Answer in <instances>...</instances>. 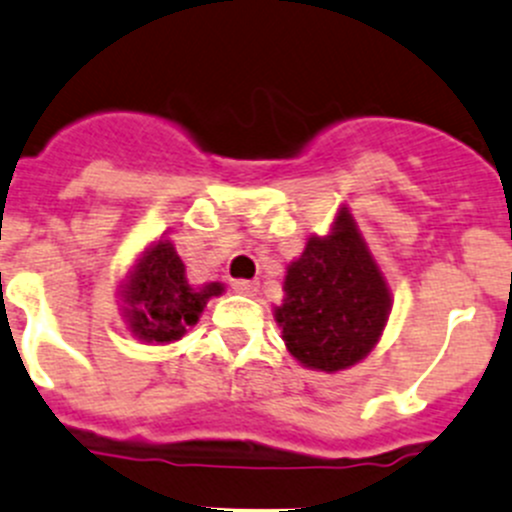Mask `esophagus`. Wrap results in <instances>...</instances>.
Instances as JSON below:
<instances>
[{"mask_svg": "<svg viewBox=\"0 0 512 512\" xmlns=\"http://www.w3.org/2000/svg\"><path fill=\"white\" fill-rule=\"evenodd\" d=\"M231 286H233V291H236V294H246V296H251V294H256V291H259V281L236 279Z\"/></svg>", "mask_w": 512, "mask_h": 512, "instance_id": "esophagus-1", "label": "esophagus"}]
</instances>
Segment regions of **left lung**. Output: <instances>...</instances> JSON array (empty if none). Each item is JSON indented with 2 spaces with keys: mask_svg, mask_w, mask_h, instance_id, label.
Returning a JSON list of instances; mask_svg holds the SVG:
<instances>
[{
  "mask_svg": "<svg viewBox=\"0 0 512 512\" xmlns=\"http://www.w3.org/2000/svg\"><path fill=\"white\" fill-rule=\"evenodd\" d=\"M286 299L276 306L286 349L319 372H339L367 357L382 337L392 296L347 208L329 236H311L291 261Z\"/></svg>",
  "mask_w": 512,
  "mask_h": 512,
  "instance_id": "left-lung-1",
  "label": "left lung"
}]
</instances>
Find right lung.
I'll list each match as a JSON object with an SVG mask.
<instances>
[{
    "mask_svg": "<svg viewBox=\"0 0 512 512\" xmlns=\"http://www.w3.org/2000/svg\"><path fill=\"white\" fill-rule=\"evenodd\" d=\"M223 294V284L193 286L186 264L170 241H158L140 253L123 286L125 319L130 332L150 344H168L198 321L208 299Z\"/></svg>",
    "mask_w": 512,
    "mask_h": 512,
    "instance_id": "add662e5",
    "label": "right lung"
}]
</instances>
